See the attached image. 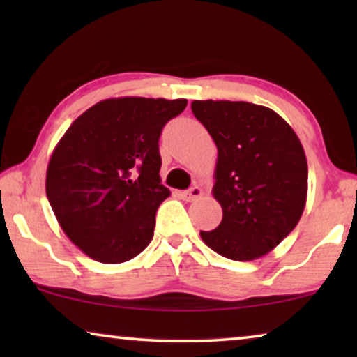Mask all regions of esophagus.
Masks as SVG:
<instances>
[{"label": "esophagus", "instance_id": "obj_1", "mask_svg": "<svg viewBox=\"0 0 357 357\" xmlns=\"http://www.w3.org/2000/svg\"><path fill=\"white\" fill-rule=\"evenodd\" d=\"M202 195H203V190L199 188L198 185H195V187L187 190V192L180 193V197H182V199H185V202H195V199H198Z\"/></svg>", "mask_w": 357, "mask_h": 357}]
</instances>
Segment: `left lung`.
Segmentation results:
<instances>
[{
  "mask_svg": "<svg viewBox=\"0 0 357 357\" xmlns=\"http://www.w3.org/2000/svg\"><path fill=\"white\" fill-rule=\"evenodd\" d=\"M192 112L218 148L213 195L222 208L203 242L236 261L257 260L289 236L304 213L307 159L294 130L250 102L193 100Z\"/></svg>",
  "mask_w": 357,
  "mask_h": 357,
  "instance_id": "8db88e82",
  "label": "left lung"
}]
</instances>
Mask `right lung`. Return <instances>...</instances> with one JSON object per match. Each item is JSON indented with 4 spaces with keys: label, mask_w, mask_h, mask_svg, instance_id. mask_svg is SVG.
<instances>
[{
    "label": "right lung",
    "mask_w": 357,
    "mask_h": 357,
    "mask_svg": "<svg viewBox=\"0 0 357 357\" xmlns=\"http://www.w3.org/2000/svg\"><path fill=\"white\" fill-rule=\"evenodd\" d=\"M187 100L116 97L73 121L47 167V198L63 232L87 257L123 263L153 241L160 183L159 138Z\"/></svg>",
    "instance_id": "add662e5"
}]
</instances>
